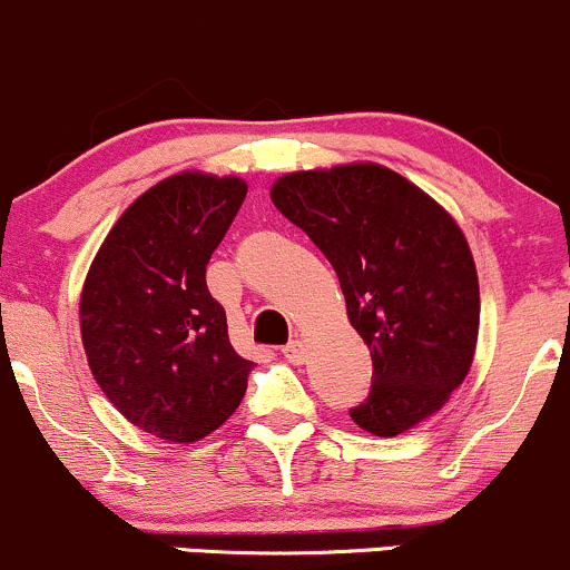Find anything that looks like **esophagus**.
Listing matches in <instances>:
<instances>
[{"label":"esophagus","instance_id":"obj_1","mask_svg":"<svg viewBox=\"0 0 570 570\" xmlns=\"http://www.w3.org/2000/svg\"><path fill=\"white\" fill-rule=\"evenodd\" d=\"M284 356L292 362V365H303V362H305V343L303 341H289L284 346Z\"/></svg>","mask_w":570,"mask_h":570}]
</instances>
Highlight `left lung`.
<instances>
[{"instance_id":"1","label":"left lung","mask_w":570,"mask_h":570,"mask_svg":"<svg viewBox=\"0 0 570 570\" xmlns=\"http://www.w3.org/2000/svg\"><path fill=\"white\" fill-rule=\"evenodd\" d=\"M271 197L335 267L371 348V395L348 411L354 422L392 438L441 411L479 337V275L458 222L373 161L281 175Z\"/></svg>"}]
</instances>
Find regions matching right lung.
<instances>
[{"mask_svg":"<svg viewBox=\"0 0 570 570\" xmlns=\"http://www.w3.org/2000/svg\"><path fill=\"white\" fill-rule=\"evenodd\" d=\"M246 191L235 175L159 180L112 224L86 275L80 337L94 379L161 441L210 435L246 395L254 362L233 348L227 314L205 284Z\"/></svg>","mask_w":570,"mask_h":570,"instance_id":"obj_1","label":"right lung"}]
</instances>
